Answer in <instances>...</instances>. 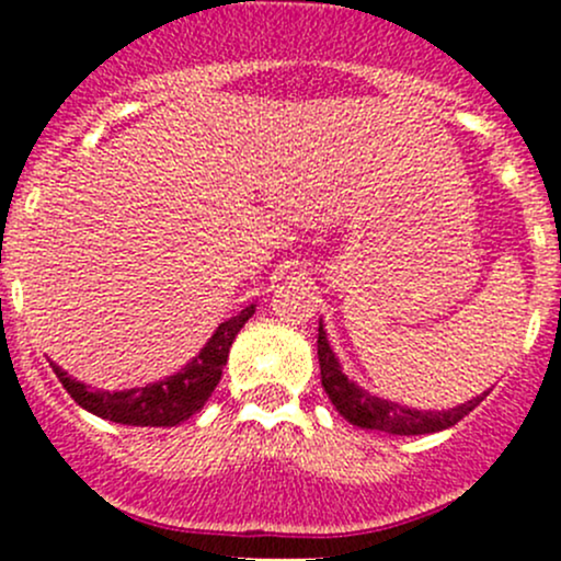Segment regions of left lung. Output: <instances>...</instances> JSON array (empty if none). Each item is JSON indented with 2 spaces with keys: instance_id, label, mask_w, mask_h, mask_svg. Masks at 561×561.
Returning a JSON list of instances; mask_svg holds the SVG:
<instances>
[{
  "instance_id": "obj_1",
  "label": "left lung",
  "mask_w": 561,
  "mask_h": 561,
  "mask_svg": "<svg viewBox=\"0 0 561 561\" xmlns=\"http://www.w3.org/2000/svg\"><path fill=\"white\" fill-rule=\"evenodd\" d=\"M322 331V328H320ZM317 355H320V371H322V388H325L328 399L333 401V407L339 410V415L347 417L353 426L360 428H377V432H390V434H421L432 432V428H443L448 423L458 421L461 415H467V410H472V404H478V399L469 401V407L463 404L461 410H448V412H417L410 407H399L393 401H380L377 396L364 393L360 388H355L347 377L339 369L336 358H333L331 347H328L325 336L320 333L317 339Z\"/></svg>"
}]
</instances>
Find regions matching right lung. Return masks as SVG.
<instances>
[{"label": "right lung", "mask_w": 561, "mask_h": 561, "mask_svg": "<svg viewBox=\"0 0 561 561\" xmlns=\"http://www.w3.org/2000/svg\"><path fill=\"white\" fill-rule=\"evenodd\" d=\"M222 325L211 336L208 347L192 360V366H186L184 375H175L165 386L160 382V386L127 390V393H100V390L92 393L87 386L70 380L61 369H56V375L65 382L67 393L94 415L111 417L116 423H133V426H179L203 410L219 382L222 364L228 360L230 339H233V331L228 328L225 333Z\"/></svg>", "instance_id": "obj_1"}]
</instances>
